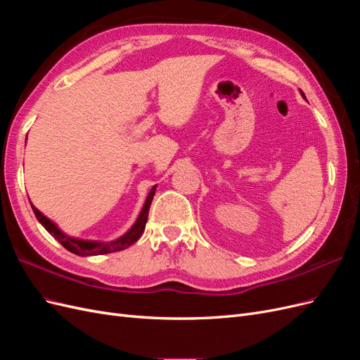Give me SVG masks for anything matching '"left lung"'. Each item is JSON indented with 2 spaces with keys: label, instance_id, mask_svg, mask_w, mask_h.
Here are the masks:
<instances>
[{
  "label": "left lung",
  "instance_id": "left-lung-1",
  "mask_svg": "<svg viewBox=\"0 0 360 360\" xmlns=\"http://www.w3.org/2000/svg\"><path fill=\"white\" fill-rule=\"evenodd\" d=\"M300 94H302V97H303V99H304V101H307V97H304V93H303L302 90H300Z\"/></svg>",
  "mask_w": 360,
  "mask_h": 360
}]
</instances>
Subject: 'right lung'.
<instances>
[{
	"mask_svg": "<svg viewBox=\"0 0 360 360\" xmlns=\"http://www.w3.org/2000/svg\"><path fill=\"white\" fill-rule=\"evenodd\" d=\"M156 184L153 188H151V191L148 192L147 198H146V202L143 205V210H141V213L138 214L135 224L129 228V230L122 236L115 238V240H111V242H99V240H84V238H78V237H72V236H68L66 233H63L58 225L51 221L49 217H46L45 214H43L40 210H37L34 205H32L31 202V209L32 212H34L37 221L45 226V230L56 238V240H58L64 248H66L68 250H70L72 254H76L79 257H91V255H103V254H111V252H117V250H123L126 248H129L130 245H134L138 238L141 237V234L144 233L146 230V224H147V219H148V210H150V205H151V201H153V197H155V192H156Z\"/></svg>",
	"mask_w": 360,
	"mask_h": 360,
	"instance_id": "1",
	"label": "right lung"
}]
</instances>
